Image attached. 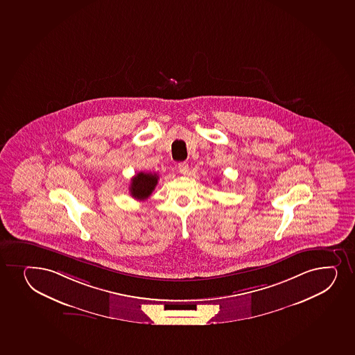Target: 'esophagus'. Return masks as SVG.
Listing matches in <instances>:
<instances>
[{"mask_svg": "<svg viewBox=\"0 0 355 355\" xmlns=\"http://www.w3.org/2000/svg\"><path fill=\"white\" fill-rule=\"evenodd\" d=\"M178 170H180L182 175H187V172H189V165H187V163H180L178 164Z\"/></svg>", "mask_w": 355, "mask_h": 355, "instance_id": "obj_1", "label": "esophagus"}]
</instances>
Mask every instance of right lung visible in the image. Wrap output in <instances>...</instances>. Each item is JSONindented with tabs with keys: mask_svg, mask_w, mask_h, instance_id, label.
<instances>
[{
	"mask_svg": "<svg viewBox=\"0 0 355 355\" xmlns=\"http://www.w3.org/2000/svg\"><path fill=\"white\" fill-rule=\"evenodd\" d=\"M158 175L151 172H139L131 180L130 192L133 198L144 200L151 196L155 190V185L158 184Z\"/></svg>",
	"mask_w": 355,
	"mask_h": 355,
	"instance_id": "add662e5",
	"label": "right lung"
}]
</instances>
